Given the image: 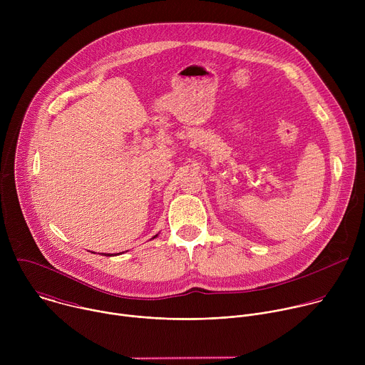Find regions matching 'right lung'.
Segmentation results:
<instances>
[{
    "instance_id": "right-lung-1",
    "label": "right lung",
    "mask_w": 365,
    "mask_h": 365,
    "mask_svg": "<svg viewBox=\"0 0 365 365\" xmlns=\"http://www.w3.org/2000/svg\"><path fill=\"white\" fill-rule=\"evenodd\" d=\"M155 237H158V235H155ZM155 237H153V238H155ZM103 254V252H102ZM120 254V252H118ZM103 255H113V254H103Z\"/></svg>"
}]
</instances>
